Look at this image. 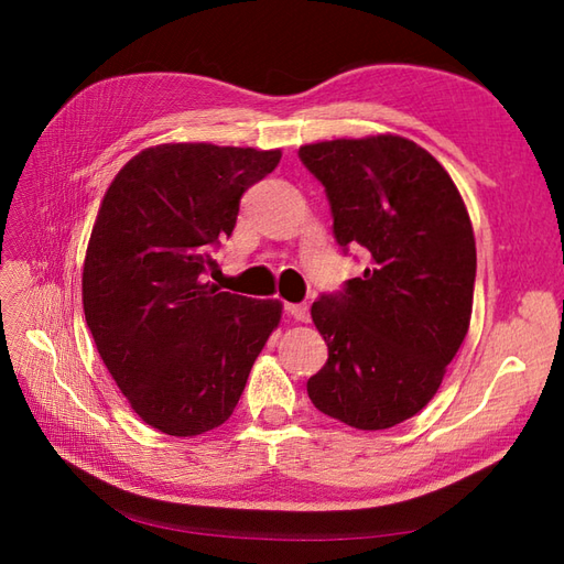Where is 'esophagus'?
<instances>
[{
    "label": "esophagus",
    "instance_id": "esophagus-1",
    "mask_svg": "<svg viewBox=\"0 0 564 564\" xmlns=\"http://www.w3.org/2000/svg\"><path fill=\"white\" fill-rule=\"evenodd\" d=\"M285 310H289V315L295 322H307L310 319V307L305 303H289V305H285Z\"/></svg>",
    "mask_w": 564,
    "mask_h": 564
}]
</instances>
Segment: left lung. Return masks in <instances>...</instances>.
<instances>
[{"label":"left lung","mask_w":564,"mask_h":564,"mask_svg":"<svg viewBox=\"0 0 564 564\" xmlns=\"http://www.w3.org/2000/svg\"><path fill=\"white\" fill-rule=\"evenodd\" d=\"M301 160L327 191L337 242L370 257L310 310L329 358L307 394L354 429H390L431 402L470 329V215L443 164L402 135L310 142Z\"/></svg>","instance_id":"1"}]
</instances>
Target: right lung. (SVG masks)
<instances>
[{"label": "right lung", "instance_id": "right-lung-1", "mask_svg": "<svg viewBox=\"0 0 564 564\" xmlns=\"http://www.w3.org/2000/svg\"><path fill=\"white\" fill-rule=\"evenodd\" d=\"M279 160L281 150L164 142L106 188L82 269L84 317L130 410L162 434L225 424L281 325L279 301L203 281L239 198Z\"/></svg>", "mask_w": 564, "mask_h": 564}]
</instances>
